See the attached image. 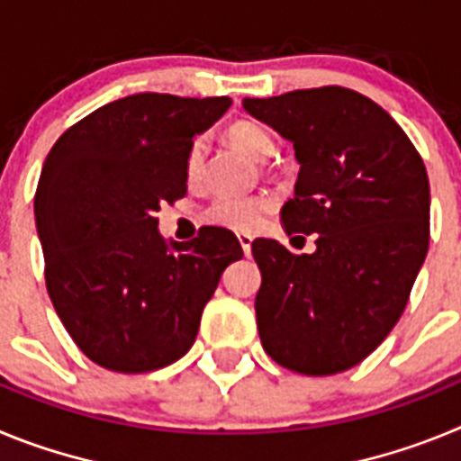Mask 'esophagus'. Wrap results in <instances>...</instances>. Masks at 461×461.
I'll list each match as a JSON object with an SVG mask.
<instances>
[{
  "label": "esophagus",
  "instance_id": "34e87169",
  "mask_svg": "<svg viewBox=\"0 0 461 461\" xmlns=\"http://www.w3.org/2000/svg\"><path fill=\"white\" fill-rule=\"evenodd\" d=\"M240 240V247H242L244 256H249L251 254V235H238Z\"/></svg>",
  "mask_w": 461,
  "mask_h": 461
}]
</instances>
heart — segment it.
<instances>
[{
	"label": "heart",
	"mask_w": 461,
	"mask_h": 461,
	"mask_svg": "<svg viewBox=\"0 0 461 461\" xmlns=\"http://www.w3.org/2000/svg\"><path fill=\"white\" fill-rule=\"evenodd\" d=\"M228 138L235 148L242 149L247 157L256 158V161H266L275 152V142H272L270 133L256 122H235L228 126ZM205 154L207 142L205 138H195L191 142L189 152H186V180L191 185L201 182L203 168H205ZM275 207V201L270 195H219L210 203L205 210V221L212 226L226 228V230H235V233H251L263 223Z\"/></svg>",
	"instance_id": "b5f03b06"
}]
</instances>
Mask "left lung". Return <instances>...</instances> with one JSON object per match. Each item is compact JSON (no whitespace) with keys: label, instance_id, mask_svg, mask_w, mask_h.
<instances>
[{"label":"left lung","instance_id":"8db88e82","mask_svg":"<svg viewBox=\"0 0 461 461\" xmlns=\"http://www.w3.org/2000/svg\"><path fill=\"white\" fill-rule=\"evenodd\" d=\"M242 108L295 149L286 233L319 235L313 254L295 256L276 240L251 244L263 348L297 374L346 372L390 335L425 263V164L402 126L353 89H297Z\"/></svg>","mask_w":461,"mask_h":461}]
</instances>
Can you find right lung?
Segmentation results:
<instances>
[{
  "label": "right lung",
  "instance_id": "add662e5",
  "mask_svg": "<svg viewBox=\"0 0 461 461\" xmlns=\"http://www.w3.org/2000/svg\"><path fill=\"white\" fill-rule=\"evenodd\" d=\"M228 96L133 94L101 105L52 145L34 195L46 286L92 362L142 374L180 360L242 247L207 226L191 242L158 233L161 203L186 194V152Z\"/></svg>",
  "mask_w": 461,
  "mask_h": 461
}]
</instances>
